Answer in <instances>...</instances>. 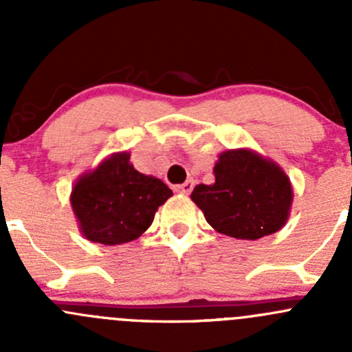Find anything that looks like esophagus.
Here are the masks:
<instances>
[{"mask_svg": "<svg viewBox=\"0 0 352 352\" xmlns=\"http://www.w3.org/2000/svg\"><path fill=\"white\" fill-rule=\"evenodd\" d=\"M192 189H194V180H186V182L175 187V190L179 194H190V190Z\"/></svg>", "mask_w": 352, "mask_h": 352, "instance_id": "34e87169", "label": "esophagus"}]
</instances>
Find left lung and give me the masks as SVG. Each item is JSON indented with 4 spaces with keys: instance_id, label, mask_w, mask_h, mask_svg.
<instances>
[{
    "instance_id": "8db88e82",
    "label": "left lung",
    "mask_w": 352,
    "mask_h": 352,
    "mask_svg": "<svg viewBox=\"0 0 352 352\" xmlns=\"http://www.w3.org/2000/svg\"><path fill=\"white\" fill-rule=\"evenodd\" d=\"M212 172L214 184H199L190 199L216 232L258 240L286 225L293 187L278 163L240 148L223 151Z\"/></svg>"
}]
</instances>
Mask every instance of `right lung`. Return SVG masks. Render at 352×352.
Returning <instances> with one entry per match:
<instances>
[{
    "label": "right lung",
    "mask_w": 352,
    "mask_h": 352,
    "mask_svg": "<svg viewBox=\"0 0 352 352\" xmlns=\"http://www.w3.org/2000/svg\"><path fill=\"white\" fill-rule=\"evenodd\" d=\"M127 151L110 155L83 173L71 190V208L90 242L119 245L136 240L172 190L156 177L138 172Z\"/></svg>",
    "instance_id": "1"
}]
</instances>
